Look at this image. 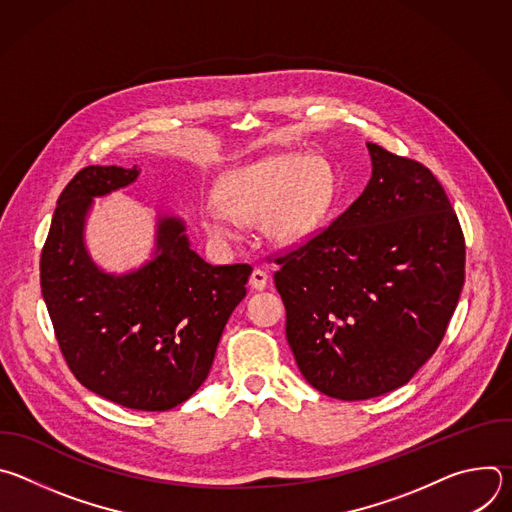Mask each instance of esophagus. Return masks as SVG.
Instances as JSON below:
<instances>
[{
    "mask_svg": "<svg viewBox=\"0 0 512 512\" xmlns=\"http://www.w3.org/2000/svg\"><path fill=\"white\" fill-rule=\"evenodd\" d=\"M269 283V275L263 271V269H253L251 273V279H249V285L255 289V291H263Z\"/></svg>",
    "mask_w": 512,
    "mask_h": 512,
    "instance_id": "obj_1",
    "label": "esophagus"
}]
</instances>
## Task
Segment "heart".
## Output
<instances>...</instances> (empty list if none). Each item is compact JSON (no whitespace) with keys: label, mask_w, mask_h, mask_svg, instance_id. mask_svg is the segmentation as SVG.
<instances>
[{"label":"heart","mask_w":512,"mask_h":512,"mask_svg":"<svg viewBox=\"0 0 512 512\" xmlns=\"http://www.w3.org/2000/svg\"><path fill=\"white\" fill-rule=\"evenodd\" d=\"M334 166L318 154H275L227 172L216 184V202L200 206L210 239L229 245L239 223H257L273 245L291 247L312 239L336 200Z\"/></svg>","instance_id":"heart-1"}]
</instances>
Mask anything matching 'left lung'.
Returning a JSON list of instances; mask_svg holds the SVG:
<instances>
[{"instance_id": "1", "label": "left lung", "mask_w": 512, "mask_h": 512, "mask_svg": "<svg viewBox=\"0 0 512 512\" xmlns=\"http://www.w3.org/2000/svg\"><path fill=\"white\" fill-rule=\"evenodd\" d=\"M367 150V188L277 259L273 275L300 373L342 401L409 383L440 346L464 285V235L442 184L419 162L377 143Z\"/></svg>"}]
</instances>
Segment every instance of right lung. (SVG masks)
<instances>
[{"label": "right lung", "mask_w": 512, "mask_h": 512, "mask_svg": "<svg viewBox=\"0 0 512 512\" xmlns=\"http://www.w3.org/2000/svg\"><path fill=\"white\" fill-rule=\"evenodd\" d=\"M139 168L89 166L62 190L40 259V287L70 371L95 395L139 411H168L206 381L218 340L247 296L251 265H210L186 221L156 212L150 257L115 273L87 247L95 198Z\"/></svg>", "instance_id": "obj_1"}]
</instances>
